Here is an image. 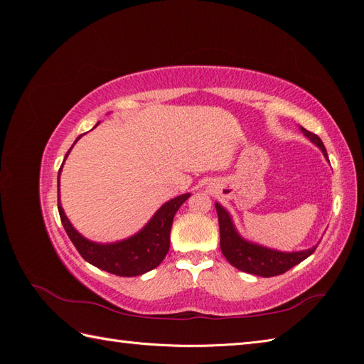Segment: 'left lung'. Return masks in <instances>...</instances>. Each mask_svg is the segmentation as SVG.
I'll return each mask as SVG.
<instances>
[{"instance_id": "1", "label": "left lung", "mask_w": 364, "mask_h": 364, "mask_svg": "<svg viewBox=\"0 0 364 364\" xmlns=\"http://www.w3.org/2000/svg\"><path fill=\"white\" fill-rule=\"evenodd\" d=\"M301 130L313 144L321 149L323 156L328 161V153L322 139L316 134H311L310 130L304 129L302 126ZM215 209L220 226V249H222V253L229 261V264H232L234 267L241 272L257 274V277L262 278L277 277V274H282L306 259L317 247L316 245L311 249L299 252H279L259 246L257 243H250V241H246L243 237H240L232 223V218H230L229 213L218 202H215Z\"/></svg>"}]
</instances>
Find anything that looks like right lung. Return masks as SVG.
Returning a JSON list of instances; mask_svg holds the SVG:
<instances>
[{
	"instance_id": "obj_1",
	"label": "right lung",
	"mask_w": 364,
	"mask_h": 364,
	"mask_svg": "<svg viewBox=\"0 0 364 364\" xmlns=\"http://www.w3.org/2000/svg\"><path fill=\"white\" fill-rule=\"evenodd\" d=\"M80 138L82 135L77 136L74 144ZM71 149L67 151V156L70 155ZM62 165L58 174V209L65 232L68 234L82 258L92 264V266L117 274V277H138V274L158 267L170 249V230L174 214L178 213V209L191 194L186 193L164 203L156 214L150 218V222L135 235L115 241V243H95V241L87 240L77 232L63 213V208L59 200V176L62 171Z\"/></svg>"
}]
</instances>
